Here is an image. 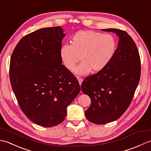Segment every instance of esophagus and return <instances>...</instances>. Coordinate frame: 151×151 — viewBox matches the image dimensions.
I'll use <instances>...</instances> for the list:
<instances>
[{
	"mask_svg": "<svg viewBox=\"0 0 151 151\" xmlns=\"http://www.w3.org/2000/svg\"><path fill=\"white\" fill-rule=\"evenodd\" d=\"M78 82H79L80 85H81L82 82H83V79L81 78H80V77H78Z\"/></svg>",
	"mask_w": 151,
	"mask_h": 151,
	"instance_id": "1",
	"label": "esophagus"
}]
</instances>
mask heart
I'll use <instances>...</instances> for the list:
<instances>
[{
    "instance_id": "heart-1",
    "label": "heart",
    "mask_w": 151,
    "mask_h": 151,
    "mask_svg": "<svg viewBox=\"0 0 151 151\" xmlns=\"http://www.w3.org/2000/svg\"><path fill=\"white\" fill-rule=\"evenodd\" d=\"M70 45H64L60 49L62 62L69 70L75 69L76 75H86L91 71H101L110 62L117 49L116 40L110 34L92 30H81L70 39Z\"/></svg>"
}]
</instances>
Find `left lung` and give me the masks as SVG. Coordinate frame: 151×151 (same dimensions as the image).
<instances>
[{
	"instance_id": "obj_1",
	"label": "left lung",
	"mask_w": 151,
	"mask_h": 151,
	"mask_svg": "<svg viewBox=\"0 0 151 151\" xmlns=\"http://www.w3.org/2000/svg\"><path fill=\"white\" fill-rule=\"evenodd\" d=\"M116 34L118 47L108 65L94 75L87 76L82 91L91 98L85 112L88 120L104 124L119 118L129 108L141 75L138 50L127 32L116 28L102 29Z\"/></svg>"
}]
</instances>
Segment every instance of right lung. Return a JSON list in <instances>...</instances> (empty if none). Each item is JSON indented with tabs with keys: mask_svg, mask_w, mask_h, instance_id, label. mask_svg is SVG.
I'll use <instances>...</instances> for the list:
<instances>
[{
	"mask_svg": "<svg viewBox=\"0 0 151 151\" xmlns=\"http://www.w3.org/2000/svg\"><path fill=\"white\" fill-rule=\"evenodd\" d=\"M64 37L60 27L41 28L22 37L11 56L9 78L19 106L43 127L62 123L67 107L81 91L78 81L62 64Z\"/></svg>",
	"mask_w": 151,
	"mask_h": 151,
	"instance_id": "right-lung-1",
	"label": "right lung"
}]
</instances>
